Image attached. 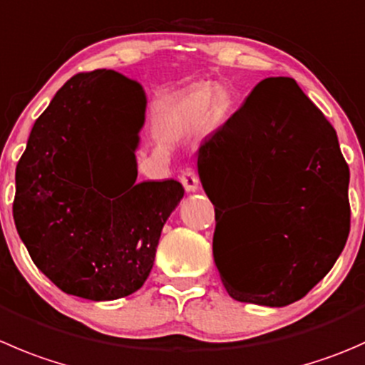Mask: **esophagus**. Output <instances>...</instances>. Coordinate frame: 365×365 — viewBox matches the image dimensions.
Here are the masks:
<instances>
[{
    "mask_svg": "<svg viewBox=\"0 0 365 365\" xmlns=\"http://www.w3.org/2000/svg\"><path fill=\"white\" fill-rule=\"evenodd\" d=\"M180 182H182V185L185 187L187 192H196V190L200 189V178H197L196 173L190 171V169H185V171L182 173Z\"/></svg>",
    "mask_w": 365,
    "mask_h": 365,
    "instance_id": "esophagus-1",
    "label": "esophagus"
}]
</instances>
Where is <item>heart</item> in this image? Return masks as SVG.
<instances>
[{
	"instance_id": "heart-1",
	"label": "heart",
	"mask_w": 365,
	"mask_h": 365,
	"mask_svg": "<svg viewBox=\"0 0 365 365\" xmlns=\"http://www.w3.org/2000/svg\"><path fill=\"white\" fill-rule=\"evenodd\" d=\"M233 108V94L226 87L196 83L176 100L173 115L182 121H197L203 115L210 125H221Z\"/></svg>"
}]
</instances>
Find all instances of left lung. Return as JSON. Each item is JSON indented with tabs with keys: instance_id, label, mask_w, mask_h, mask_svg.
Returning a JSON list of instances; mask_svg holds the SVG:
<instances>
[{
	"instance_id": "1",
	"label": "left lung",
	"mask_w": 365,
	"mask_h": 365,
	"mask_svg": "<svg viewBox=\"0 0 365 365\" xmlns=\"http://www.w3.org/2000/svg\"><path fill=\"white\" fill-rule=\"evenodd\" d=\"M215 208L214 260L233 299L285 307L319 284L349 233V168L337 133L292 78H267L197 151ZM225 219V217H222Z\"/></svg>"
}]
</instances>
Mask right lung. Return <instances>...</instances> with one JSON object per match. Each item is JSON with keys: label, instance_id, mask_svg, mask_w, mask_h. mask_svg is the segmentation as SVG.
Returning a JSON list of instances; mask_svg holds the SVG:
<instances>
[{"label": "right lung", "instance_id": "right-lung-1", "mask_svg": "<svg viewBox=\"0 0 365 365\" xmlns=\"http://www.w3.org/2000/svg\"><path fill=\"white\" fill-rule=\"evenodd\" d=\"M146 103L143 85L118 71L81 73L28 137L14 221L34 264L67 294L110 302L139 291L185 192L176 180L137 183Z\"/></svg>", "mask_w": 365, "mask_h": 365}]
</instances>
